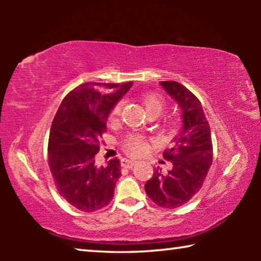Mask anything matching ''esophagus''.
Masks as SVG:
<instances>
[{
	"mask_svg": "<svg viewBox=\"0 0 261 261\" xmlns=\"http://www.w3.org/2000/svg\"><path fill=\"white\" fill-rule=\"evenodd\" d=\"M137 163L136 160H132V159H122L121 160V166L124 168H132Z\"/></svg>",
	"mask_w": 261,
	"mask_h": 261,
	"instance_id": "34e87169",
	"label": "esophagus"
}]
</instances>
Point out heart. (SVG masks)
<instances>
[{
	"instance_id": "obj_1",
	"label": "heart",
	"mask_w": 261,
	"mask_h": 261,
	"mask_svg": "<svg viewBox=\"0 0 261 261\" xmlns=\"http://www.w3.org/2000/svg\"><path fill=\"white\" fill-rule=\"evenodd\" d=\"M143 101H144V106L145 108H146L147 114L159 115L161 113L163 107H165V99H163L161 95H158V94H145ZM123 106H124V101L123 100L117 101V102L115 103V106L112 109V113H110V117H112L113 120L120 116L122 113ZM124 147L127 152L138 155V154H141L143 152H145V149H146V141H145L144 137L138 136V135H132L125 140Z\"/></svg>"
}]
</instances>
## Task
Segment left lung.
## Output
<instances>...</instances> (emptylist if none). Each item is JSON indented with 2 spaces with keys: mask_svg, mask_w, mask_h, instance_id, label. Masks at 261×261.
I'll return each instance as SVG.
<instances>
[{
  "mask_svg": "<svg viewBox=\"0 0 261 261\" xmlns=\"http://www.w3.org/2000/svg\"><path fill=\"white\" fill-rule=\"evenodd\" d=\"M163 90L182 110V127L173 146L163 152L173 168L162 173L154 170L145 184L147 196L163 208H177L201 189L213 161L211 127L200 101L177 82H160Z\"/></svg>",
  "mask_w": 261,
  "mask_h": 261,
  "instance_id": "obj_1",
  "label": "left lung"
}]
</instances>
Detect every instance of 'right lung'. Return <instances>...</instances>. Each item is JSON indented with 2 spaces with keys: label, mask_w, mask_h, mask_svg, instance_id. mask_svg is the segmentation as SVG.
<instances>
[{
  "label": "right lung",
  "mask_w": 261,
  "mask_h": 261,
  "mask_svg": "<svg viewBox=\"0 0 261 261\" xmlns=\"http://www.w3.org/2000/svg\"><path fill=\"white\" fill-rule=\"evenodd\" d=\"M85 83L65 96L51 123L48 163L56 189L74 208L95 212L108 205L121 176L117 158L95 166L107 118L117 101L132 86Z\"/></svg>",
  "instance_id": "right-lung-1"
}]
</instances>
